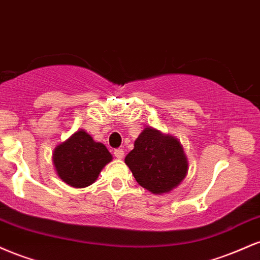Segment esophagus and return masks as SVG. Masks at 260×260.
<instances>
[{"label": "esophagus", "mask_w": 260, "mask_h": 260, "mask_svg": "<svg viewBox=\"0 0 260 260\" xmlns=\"http://www.w3.org/2000/svg\"><path fill=\"white\" fill-rule=\"evenodd\" d=\"M113 154H115V156L117 157V159H123V156H124L123 149H116V150L113 151Z\"/></svg>", "instance_id": "1"}]
</instances>
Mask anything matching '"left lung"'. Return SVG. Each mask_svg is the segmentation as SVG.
<instances>
[{
	"label": "left lung",
	"mask_w": 260,
	"mask_h": 260,
	"mask_svg": "<svg viewBox=\"0 0 260 260\" xmlns=\"http://www.w3.org/2000/svg\"><path fill=\"white\" fill-rule=\"evenodd\" d=\"M124 162L136 181L154 194L169 193L188 172V161L177 138L153 127L144 128Z\"/></svg>",
	"instance_id": "left-lung-1"
}]
</instances>
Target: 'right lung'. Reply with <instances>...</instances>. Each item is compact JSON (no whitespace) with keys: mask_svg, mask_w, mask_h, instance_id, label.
I'll return each instance as SVG.
<instances>
[{"mask_svg":"<svg viewBox=\"0 0 260 260\" xmlns=\"http://www.w3.org/2000/svg\"><path fill=\"white\" fill-rule=\"evenodd\" d=\"M58 177L74 188L90 186L101 170L112 160L103 143L95 142L85 131L79 129L66 142L58 144L52 154Z\"/></svg>","mask_w":260,"mask_h":260,"instance_id":"add662e5","label":"right lung"}]
</instances>
